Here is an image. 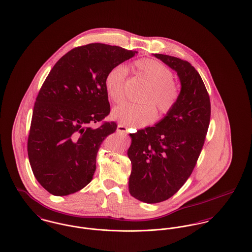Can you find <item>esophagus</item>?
I'll return each mask as SVG.
<instances>
[{"mask_svg":"<svg viewBox=\"0 0 252 252\" xmlns=\"http://www.w3.org/2000/svg\"><path fill=\"white\" fill-rule=\"evenodd\" d=\"M126 130H127V126H126L124 125H118L117 131H119V132H126Z\"/></svg>","mask_w":252,"mask_h":252,"instance_id":"34e87169","label":"esophagus"}]
</instances>
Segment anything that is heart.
<instances>
[{
    "label": "heart",
    "instance_id": "heart-1",
    "mask_svg": "<svg viewBox=\"0 0 252 252\" xmlns=\"http://www.w3.org/2000/svg\"><path fill=\"white\" fill-rule=\"evenodd\" d=\"M133 67L136 73L151 85L150 90L143 97L147 102L122 103L113 108L111 115L121 124L143 126L154 122L156 117L154 104L162 115H166L174 109L180 97V88L173 79L172 70L158 60L153 58L138 59ZM126 77L127 69L122 64L112 67L106 74L104 88L113 102L119 103L124 100Z\"/></svg>",
    "mask_w": 252,
    "mask_h": 252
}]
</instances>
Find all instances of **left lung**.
<instances>
[{
    "mask_svg": "<svg viewBox=\"0 0 252 252\" xmlns=\"http://www.w3.org/2000/svg\"><path fill=\"white\" fill-rule=\"evenodd\" d=\"M154 56L177 73L181 90L174 109L155 126L129 134V193L147 203L164 201L184 185L202 150L211 116L210 97L194 67L180 58Z\"/></svg>",
    "mask_w": 252,
    "mask_h": 252,
    "instance_id": "1",
    "label": "left lung"
}]
</instances>
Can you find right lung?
Returning <instances> with one entry per match:
<instances>
[{"instance_id": "right-lung-1", "label": "right lung", "mask_w": 252, "mask_h": 252, "mask_svg": "<svg viewBox=\"0 0 252 252\" xmlns=\"http://www.w3.org/2000/svg\"><path fill=\"white\" fill-rule=\"evenodd\" d=\"M137 53L101 43L77 47L45 79L33 107L28 155L35 178L49 193L74 194L92 180L98 149L117 129L115 122L91 126L110 113L104 78Z\"/></svg>"}]
</instances>
